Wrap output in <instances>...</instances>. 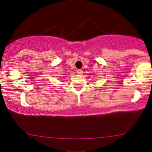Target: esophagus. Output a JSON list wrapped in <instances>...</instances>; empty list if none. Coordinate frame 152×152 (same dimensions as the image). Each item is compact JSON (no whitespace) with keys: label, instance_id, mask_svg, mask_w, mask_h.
Listing matches in <instances>:
<instances>
[{"label":"esophagus","instance_id":"esophagus-1","mask_svg":"<svg viewBox=\"0 0 152 152\" xmlns=\"http://www.w3.org/2000/svg\"><path fill=\"white\" fill-rule=\"evenodd\" d=\"M76 73H77V74L79 75H82V73H83V70H81V69H79V70H76Z\"/></svg>","mask_w":152,"mask_h":152}]
</instances>
